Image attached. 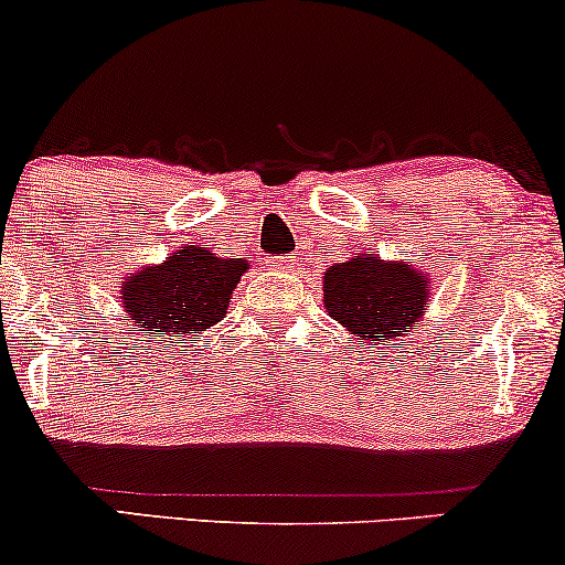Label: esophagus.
<instances>
[{
  "mask_svg": "<svg viewBox=\"0 0 565 565\" xmlns=\"http://www.w3.org/2000/svg\"><path fill=\"white\" fill-rule=\"evenodd\" d=\"M295 260L291 257H276V260H270V268L278 270V274H287V270L295 268Z\"/></svg>",
  "mask_w": 565,
  "mask_h": 565,
  "instance_id": "esophagus-1",
  "label": "esophagus"
}]
</instances>
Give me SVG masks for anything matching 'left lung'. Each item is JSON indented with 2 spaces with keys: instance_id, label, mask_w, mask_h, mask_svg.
Listing matches in <instances>:
<instances>
[{
  "instance_id": "left-lung-1",
  "label": "left lung",
  "mask_w": 565,
  "mask_h": 565,
  "mask_svg": "<svg viewBox=\"0 0 565 565\" xmlns=\"http://www.w3.org/2000/svg\"><path fill=\"white\" fill-rule=\"evenodd\" d=\"M430 276L401 260L355 255L323 274V308L350 334L374 345L401 340L430 305Z\"/></svg>"
}]
</instances>
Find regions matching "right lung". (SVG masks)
<instances>
[{"mask_svg":"<svg viewBox=\"0 0 565 565\" xmlns=\"http://www.w3.org/2000/svg\"><path fill=\"white\" fill-rule=\"evenodd\" d=\"M249 260L217 257L210 246L188 244L161 265H146L121 281L125 319L146 342L199 337L225 319L231 295Z\"/></svg>","mask_w":565,"mask_h":565,"instance_id":"1","label":"right lung"}]
</instances>
